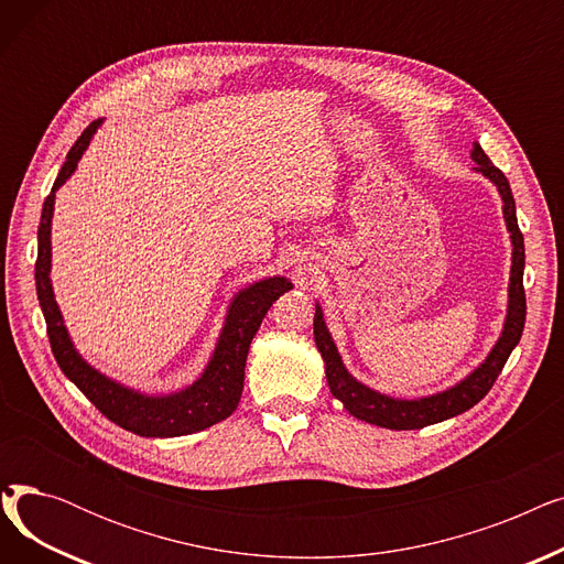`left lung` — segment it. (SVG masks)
<instances>
[{"label": "left lung", "mask_w": 564, "mask_h": 564, "mask_svg": "<svg viewBox=\"0 0 564 564\" xmlns=\"http://www.w3.org/2000/svg\"><path fill=\"white\" fill-rule=\"evenodd\" d=\"M473 162H476V171L487 175L489 181L498 187L502 196V215H506V224L512 237V272H510V304H508V317L506 327L489 357L480 368L473 370L457 387L421 398V400H395L389 395H381L361 381L354 379L345 366L340 354L329 336L327 324H324L322 308L315 306V319H313V334L315 345L324 359V372H327L329 389L336 400L343 402V406L351 413L354 419L366 421L370 425H379L387 430H421L425 425H434L441 421H448L457 413H464L473 404H478L494 387L502 366L508 364L512 349L519 345L523 324H525V290H523V267H525V249H523V235L517 224V207L514 196L510 189V183L506 173L496 169L491 160L485 155L480 143H473L470 151Z\"/></svg>", "instance_id": "1"}]
</instances>
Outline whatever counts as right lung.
Segmentation results:
<instances>
[{"instance_id": "add662e5", "label": "right lung", "mask_w": 564, "mask_h": 564, "mask_svg": "<svg viewBox=\"0 0 564 564\" xmlns=\"http://www.w3.org/2000/svg\"><path fill=\"white\" fill-rule=\"evenodd\" d=\"M102 121L88 126L75 145L68 151L66 162L58 171L52 192L47 194L41 213L39 226V258H36V292L47 324V338L54 359L64 375L75 387L94 402V406L118 427L134 432L139 436H183L210 427L237 409L245 389V366L249 345L260 327L264 313L292 288L283 276L258 281L242 292H237L232 300L226 324L221 329L219 343L205 372L187 387L171 395H143L139 391L126 389L121 383L111 381L100 375L96 368L88 366L77 349L73 347L68 332L64 327L62 313L54 302V292L50 283V226L54 213V194L62 187L73 171L77 169L79 158L84 155L88 141L96 134Z\"/></svg>"}]
</instances>
